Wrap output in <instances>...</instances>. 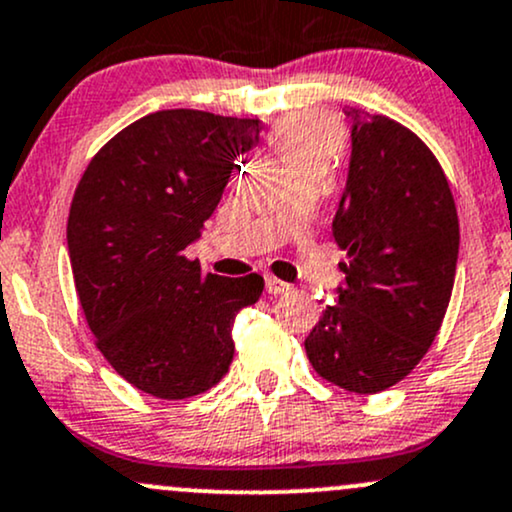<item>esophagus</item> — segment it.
Here are the masks:
<instances>
[{
    "label": "esophagus",
    "instance_id": "34e87169",
    "mask_svg": "<svg viewBox=\"0 0 512 512\" xmlns=\"http://www.w3.org/2000/svg\"><path fill=\"white\" fill-rule=\"evenodd\" d=\"M267 294H274V296H279V294H289L291 291V284H286V282H282V279H277V277H267Z\"/></svg>",
    "mask_w": 512,
    "mask_h": 512
}]
</instances>
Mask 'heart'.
Segmentation results:
<instances>
[{
    "label": "heart",
    "mask_w": 512,
    "mask_h": 512,
    "mask_svg": "<svg viewBox=\"0 0 512 512\" xmlns=\"http://www.w3.org/2000/svg\"><path fill=\"white\" fill-rule=\"evenodd\" d=\"M269 143L286 172L299 170V167L328 170L338 160L345 133L333 116L301 114L279 123L269 136Z\"/></svg>",
    "instance_id": "1"
}]
</instances>
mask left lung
I'll use <instances>...</instances> for the list:
<instances>
[{
	"label": "left lung",
	"instance_id": "1",
	"mask_svg": "<svg viewBox=\"0 0 512 512\" xmlns=\"http://www.w3.org/2000/svg\"><path fill=\"white\" fill-rule=\"evenodd\" d=\"M352 155L333 235L347 260L306 355L330 384L379 393L425 357L445 318L459 218L445 172L413 131L347 106Z\"/></svg>",
	"mask_w": 512,
	"mask_h": 512
}]
</instances>
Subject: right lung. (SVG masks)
<instances>
[{"label":"right lung","instance_id":"1","mask_svg":"<svg viewBox=\"0 0 512 512\" xmlns=\"http://www.w3.org/2000/svg\"><path fill=\"white\" fill-rule=\"evenodd\" d=\"M260 131L257 119L155 111L116 133L77 184L67 218L77 296L101 355L143 393L199 396L233 362V320L265 279L204 274L184 247Z\"/></svg>","mask_w":512,"mask_h":512}]
</instances>
